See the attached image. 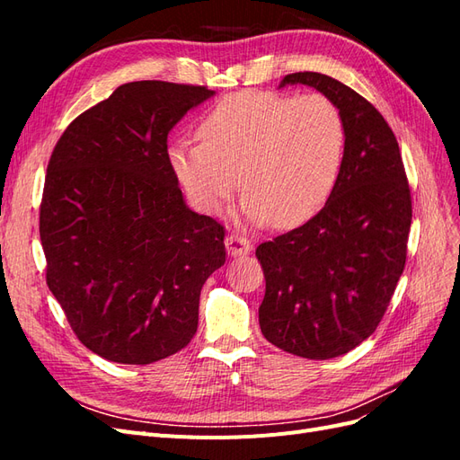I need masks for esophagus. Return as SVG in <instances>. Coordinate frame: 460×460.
I'll use <instances>...</instances> for the list:
<instances>
[{"instance_id":"34e87169","label":"esophagus","mask_w":460,"mask_h":460,"mask_svg":"<svg viewBox=\"0 0 460 460\" xmlns=\"http://www.w3.org/2000/svg\"><path fill=\"white\" fill-rule=\"evenodd\" d=\"M252 242H249L247 238H243V235L240 234H230L226 238V252L228 255L232 257H242V255H247L249 252H252Z\"/></svg>"}]
</instances>
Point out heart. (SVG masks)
<instances>
[{
    "label": "heart",
    "instance_id": "1",
    "mask_svg": "<svg viewBox=\"0 0 460 460\" xmlns=\"http://www.w3.org/2000/svg\"><path fill=\"white\" fill-rule=\"evenodd\" d=\"M198 137L169 147L193 203L218 213L242 182L247 220L262 225L274 217L288 228L328 201L343 163L345 120L326 95L245 90L208 107Z\"/></svg>",
    "mask_w": 460,
    "mask_h": 460
}]
</instances>
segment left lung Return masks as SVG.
<instances>
[{
    "instance_id": "1",
    "label": "left lung",
    "mask_w": 460,
    "mask_h": 460,
    "mask_svg": "<svg viewBox=\"0 0 460 460\" xmlns=\"http://www.w3.org/2000/svg\"><path fill=\"white\" fill-rule=\"evenodd\" d=\"M345 120L343 163L326 205L303 226L257 247L264 272L262 336L282 351L324 360L363 343L405 269L411 188L394 130L370 102L336 78L294 73Z\"/></svg>"
}]
</instances>
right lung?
Returning a JSON list of instances; mask_svg holds the SVG:
<instances>
[{
    "label": "right lung",
    "mask_w": 460,
    "mask_h": 460,
    "mask_svg": "<svg viewBox=\"0 0 460 460\" xmlns=\"http://www.w3.org/2000/svg\"><path fill=\"white\" fill-rule=\"evenodd\" d=\"M207 86L140 80L78 115L55 144L40 203L46 282L80 343L120 365L196 336L225 226L190 211L166 137Z\"/></svg>",
    "instance_id": "obj_1"
}]
</instances>
